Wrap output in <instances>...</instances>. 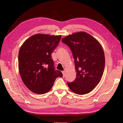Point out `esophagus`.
Here are the masks:
<instances>
[{
    "instance_id": "34e87169",
    "label": "esophagus",
    "mask_w": 123,
    "mask_h": 123,
    "mask_svg": "<svg viewBox=\"0 0 123 123\" xmlns=\"http://www.w3.org/2000/svg\"><path fill=\"white\" fill-rule=\"evenodd\" d=\"M62 74H63V77H64L65 76V72H62Z\"/></svg>"
}]
</instances>
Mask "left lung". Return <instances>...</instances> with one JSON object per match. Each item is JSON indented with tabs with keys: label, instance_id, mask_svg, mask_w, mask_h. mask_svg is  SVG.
I'll return each mask as SVG.
<instances>
[{
	"label": "left lung",
	"instance_id": "8db88e82",
	"mask_svg": "<svg viewBox=\"0 0 123 123\" xmlns=\"http://www.w3.org/2000/svg\"><path fill=\"white\" fill-rule=\"evenodd\" d=\"M62 41L71 48L77 72L74 81L67 82L68 87L78 95L90 93L103 75L105 58L102 46L96 38L83 31L69 35Z\"/></svg>",
	"mask_w": 123,
	"mask_h": 123
}]
</instances>
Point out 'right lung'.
<instances>
[{
  "mask_svg": "<svg viewBox=\"0 0 123 123\" xmlns=\"http://www.w3.org/2000/svg\"><path fill=\"white\" fill-rule=\"evenodd\" d=\"M61 36L37 34L27 39L18 54V69L22 81L34 93L43 94L52 88L62 73L55 70L51 54Z\"/></svg>",
  "mask_w": 123,
  "mask_h": 123,
  "instance_id": "obj_1",
  "label": "right lung"
}]
</instances>
